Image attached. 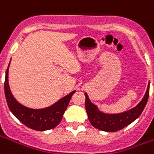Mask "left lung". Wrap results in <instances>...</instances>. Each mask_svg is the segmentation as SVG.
I'll return each instance as SVG.
<instances>
[{"label":"left lung","instance_id":"obj_1","mask_svg":"<svg viewBox=\"0 0 154 154\" xmlns=\"http://www.w3.org/2000/svg\"><path fill=\"white\" fill-rule=\"evenodd\" d=\"M149 96V83L142 100L134 108L119 114H105L100 112L97 107L91 102L87 93H85V107L88 119L91 125L106 132H116L130 125L142 114Z\"/></svg>","mask_w":154,"mask_h":154}]
</instances>
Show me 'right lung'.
Wrapping results in <instances>:
<instances>
[{
  "label": "right lung",
  "mask_w": 154,
  "mask_h": 154,
  "mask_svg": "<svg viewBox=\"0 0 154 154\" xmlns=\"http://www.w3.org/2000/svg\"><path fill=\"white\" fill-rule=\"evenodd\" d=\"M8 69L9 66L5 72V96L9 109L13 115L25 125L35 130L44 131L55 128L61 122L71 97L76 91L61 98L50 106L44 109H30L19 103L13 97L8 83Z\"/></svg>",
  "instance_id": "add662e5"
}]
</instances>
